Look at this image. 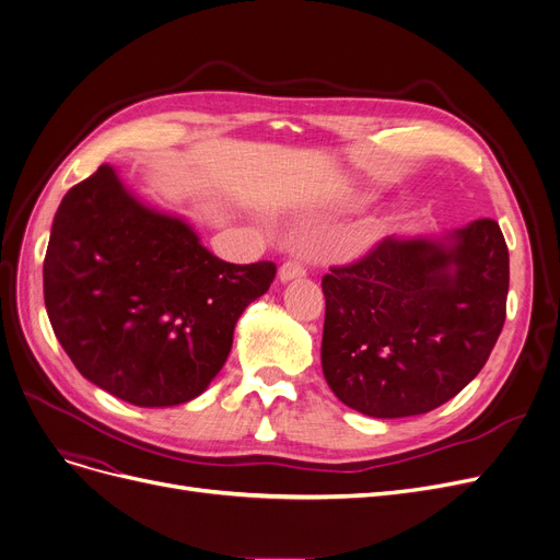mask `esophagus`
I'll return each instance as SVG.
<instances>
[{
	"label": "esophagus",
	"mask_w": 560,
	"mask_h": 560,
	"mask_svg": "<svg viewBox=\"0 0 560 560\" xmlns=\"http://www.w3.org/2000/svg\"><path fill=\"white\" fill-rule=\"evenodd\" d=\"M306 275V265L302 262V260H285L283 265H281V270H279V279L281 281H290V279H300V277H304Z\"/></svg>",
	"instance_id": "34e87169"
}]
</instances>
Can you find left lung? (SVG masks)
<instances>
[{
    "mask_svg": "<svg viewBox=\"0 0 560 560\" xmlns=\"http://www.w3.org/2000/svg\"><path fill=\"white\" fill-rule=\"evenodd\" d=\"M430 240L384 237L323 277V371L375 419L425 415L485 366L505 323L508 247L494 220Z\"/></svg>",
    "mask_w": 560,
    "mask_h": 560,
    "instance_id": "8db88e82",
    "label": "left lung"
}]
</instances>
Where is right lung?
I'll use <instances>...</instances> for the list:
<instances>
[{"label":"right lung","mask_w":560,"mask_h":560,"mask_svg":"<svg viewBox=\"0 0 560 560\" xmlns=\"http://www.w3.org/2000/svg\"><path fill=\"white\" fill-rule=\"evenodd\" d=\"M277 265L212 256L187 224L135 201L103 164L63 197L43 260L47 318L75 369L139 405L206 392L235 323Z\"/></svg>","instance_id":"right-lung-1"}]
</instances>
